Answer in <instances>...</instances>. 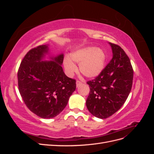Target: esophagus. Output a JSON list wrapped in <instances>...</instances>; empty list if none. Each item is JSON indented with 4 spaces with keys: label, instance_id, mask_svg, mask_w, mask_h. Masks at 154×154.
Listing matches in <instances>:
<instances>
[{
    "label": "esophagus",
    "instance_id": "34e87169",
    "mask_svg": "<svg viewBox=\"0 0 154 154\" xmlns=\"http://www.w3.org/2000/svg\"><path fill=\"white\" fill-rule=\"evenodd\" d=\"M76 83V87H78V86H80L82 84V82H80V81H79V80H77Z\"/></svg>",
    "mask_w": 154,
    "mask_h": 154
}]
</instances>
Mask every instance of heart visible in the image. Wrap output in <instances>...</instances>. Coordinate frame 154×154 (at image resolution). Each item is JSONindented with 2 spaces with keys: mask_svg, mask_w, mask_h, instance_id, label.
Returning a JSON list of instances; mask_svg holds the SVG:
<instances>
[{
  "mask_svg": "<svg viewBox=\"0 0 154 154\" xmlns=\"http://www.w3.org/2000/svg\"><path fill=\"white\" fill-rule=\"evenodd\" d=\"M105 58V54L102 49L87 47L74 51L70 54V59L65 58L64 67L69 75H72L76 71V67L72 61L79 63V71L83 76L88 78H95L103 71Z\"/></svg>",
  "mask_w": 154,
  "mask_h": 154,
  "instance_id": "1",
  "label": "heart"
}]
</instances>
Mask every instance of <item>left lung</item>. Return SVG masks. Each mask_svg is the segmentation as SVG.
<instances>
[{"label": "left lung", "instance_id": "1", "mask_svg": "<svg viewBox=\"0 0 154 154\" xmlns=\"http://www.w3.org/2000/svg\"><path fill=\"white\" fill-rule=\"evenodd\" d=\"M113 57L94 80L88 81L90 92L86 101L88 111L95 117L105 119L116 113L125 103L131 91L134 71L123 49L109 43Z\"/></svg>", "mask_w": 154, "mask_h": 154}]
</instances>
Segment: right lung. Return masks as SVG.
I'll list each match as a JSON object with an SVG mask.
<instances>
[{
	"instance_id": "right-lung-1",
	"label": "right lung",
	"mask_w": 154,
	"mask_h": 154,
	"mask_svg": "<svg viewBox=\"0 0 154 154\" xmlns=\"http://www.w3.org/2000/svg\"><path fill=\"white\" fill-rule=\"evenodd\" d=\"M48 45L29 50L18 68V90L25 105L32 112L44 119L58 116L66 106L76 89V80L65 74L61 65L63 54L42 61Z\"/></svg>"
}]
</instances>
